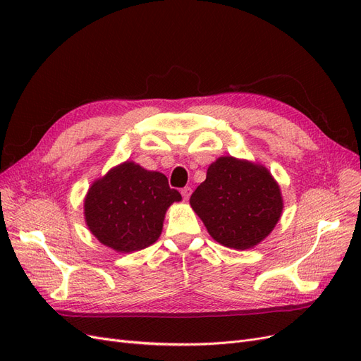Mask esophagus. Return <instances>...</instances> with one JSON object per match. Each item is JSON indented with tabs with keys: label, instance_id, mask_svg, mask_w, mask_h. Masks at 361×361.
I'll return each mask as SVG.
<instances>
[{
	"label": "esophagus",
	"instance_id": "1",
	"mask_svg": "<svg viewBox=\"0 0 361 361\" xmlns=\"http://www.w3.org/2000/svg\"><path fill=\"white\" fill-rule=\"evenodd\" d=\"M180 192H182V197H183L185 200H188V199H190V195H191V187H185V188H182V190H180Z\"/></svg>",
	"mask_w": 361,
	"mask_h": 361
}]
</instances>
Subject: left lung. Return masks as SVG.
<instances>
[{
  "instance_id": "8db88e82",
  "label": "left lung",
  "mask_w": 361,
  "mask_h": 361,
  "mask_svg": "<svg viewBox=\"0 0 361 361\" xmlns=\"http://www.w3.org/2000/svg\"><path fill=\"white\" fill-rule=\"evenodd\" d=\"M190 204L215 241L235 250L257 245L283 211L280 187L271 173L260 164L233 157L211 164Z\"/></svg>"
}]
</instances>
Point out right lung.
Masks as SVG:
<instances>
[{
  "mask_svg": "<svg viewBox=\"0 0 361 361\" xmlns=\"http://www.w3.org/2000/svg\"><path fill=\"white\" fill-rule=\"evenodd\" d=\"M179 200V191L169 187L162 173L126 161L93 182L84 200V216L101 244L133 253L157 241L167 209Z\"/></svg>",
  "mask_w": 361,
  "mask_h": 361,
  "instance_id": "right-lung-1",
  "label": "right lung"
}]
</instances>
